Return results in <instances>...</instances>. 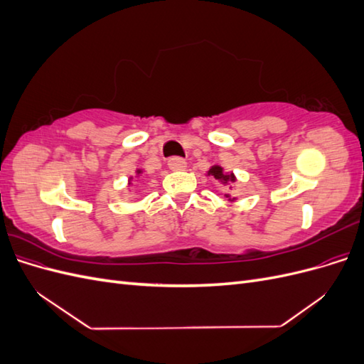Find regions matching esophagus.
I'll list each match as a JSON object with an SVG mask.
<instances>
[{"mask_svg":"<svg viewBox=\"0 0 364 364\" xmlns=\"http://www.w3.org/2000/svg\"><path fill=\"white\" fill-rule=\"evenodd\" d=\"M168 167H170L171 170H174V171H178V170H183V168L186 167V161H185L183 158L174 156V158H171V159L168 161Z\"/></svg>","mask_w":364,"mask_h":364,"instance_id":"obj_1","label":"esophagus"}]
</instances>
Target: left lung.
<instances>
[{"label": "left lung", "instance_id": "1", "mask_svg": "<svg viewBox=\"0 0 364 364\" xmlns=\"http://www.w3.org/2000/svg\"><path fill=\"white\" fill-rule=\"evenodd\" d=\"M208 174L214 176V178H215L217 181H223V182H234V181H235L234 174H225V173H223V168L218 167V165H214V167L208 171ZM226 197H229V196L226 194Z\"/></svg>", "mask_w": 364, "mask_h": 364}]
</instances>
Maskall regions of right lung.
Wrapping results in <instances>:
<instances>
[{
  "mask_svg": "<svg viewBox=\"0 0 364 364\" xmlns=\"http://www.w3.org/2000/svg\"><path fill=\"white\" fill-rule=\"evenodd\" d=\"M136 173H138V174H139V173H141V170H138V171H136Z\"/></svg>",
  "mask_w": 364,
  "mask_h": 364,
  "instance_id": "add662e5",
  "label": "right lung"
}]
</instances>
